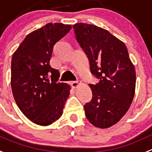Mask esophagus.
<instances>
[{
  "label": "esophagus",
  "instance_id": "34e87169",
  "mask_svg": "<svg viewBox=\"0 0 152 152\" xmlns=\"http://www.w3.org/2000/svg\"><path fill=\"white\" fill-rule=\"evenodd\" d=\"M70 85H71L72 88L75 89V88H76L78 86H79V82H72L71 83H70Z\"/></svg>",
  "mask_w": 152,
  "mask_h": 152
}]
</instances>
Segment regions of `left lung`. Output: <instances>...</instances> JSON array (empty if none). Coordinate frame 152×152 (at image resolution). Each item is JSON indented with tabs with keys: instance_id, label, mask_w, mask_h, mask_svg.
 Masks as SVG:
<instances>
[{
	"instance_id": "1",
	"label": "left lung",
	"mask_w": 152,
	"mask_h": 152,
	"mask_svg": "<svg viewBox=\"0 0 152 152\" xmlns=\"http://www.w3.org/2000/svg\"><path fill=\"white\" fill-rule=\"evenodd\" d=\"M76 39L90 63V73L99 79L90 84L91 101L84 106L85 115L95 126L115 124L132 102L136 75L125 44L108 31L91 24L73 26Z\"/></svg>"
}]
</instances>
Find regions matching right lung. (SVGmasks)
<instances>
[{
  "label": "right lung",
  "instance_id": "right-lung-1",
  "mask_svg": "<svg viewBox=\"0 0 152 152\" xmlns=\"http://www.w3.org/2000/svg\"><path fill=\"white\" fill-rule=\"evenodd\" d=\"M71 27L48 23L27 35L12 56L14 99L21 112L38 125H50L58 120L70 94V86L58 82L59 71L49 62L54 45Z\"/></svg>",
  "mask_w": 152,
  "mask_h": 152
}]
</instances>
